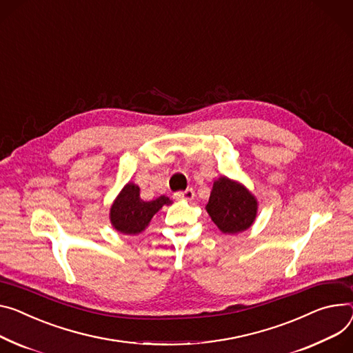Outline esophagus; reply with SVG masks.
Segmentation results:
<instances>
[{"instance_id": "34e87169", "label": "esophagus", "mask_w": 353, "mask_h": 353, "mask_svg": "<svg viewBox=\"0 0 353 353\" xmlns=\"http://www.w3.org/2000/svg\"><path fill=\"white\" fill-rule=\"evenodd\" d=\"M194 196H195V192H194L192 188H188V189H185V191H179V192H175V194H174V198H175V199H186V201H191V199H194Z\"/></svg>"}]
</instances>
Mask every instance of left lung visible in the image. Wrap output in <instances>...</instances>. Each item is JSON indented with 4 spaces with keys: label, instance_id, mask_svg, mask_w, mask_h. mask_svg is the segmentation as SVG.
<instances>
[{
    "label": "left lung",
    "instance_id": "8db88e82",
    "mask_svg": "<svg viewBox=\"0 0 353 353\" xmlns=\"http://www.w3.org/2000/svg\"><path fill=\"white\" fill-rule=\"evenodd\" d=\"M206 210L223 233L236 234L254 222L257 202L245 186L222 176L213 183Z\"/></svg>",
    "mask_w": 353,
    "mask_h": 353
}]
</instances>
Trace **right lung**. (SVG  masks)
<instances>
[{
	"label": "right lung",
	"instance_id": "obj_1",
	"mask_svg": "<svg viewBox=\"0 0 353 353\" xmlns=\"http://www.w3.org/2000/svg\"><path fill=\"white\" fill-rule=\"evenodd\" d=\"M164 205H171L167 196L145 202L140 198V188L134 183H127L110 209V221L124 234L140 233Z\"/></svg>",
	"mask_w": 353,
	"mask_h": 353
}]
</instances>
